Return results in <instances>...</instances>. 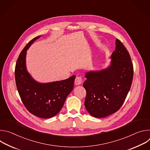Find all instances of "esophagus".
I'll return each instance as SVG.
<instances>
[{"label": "esophagus", "mask_w": 150, "mask_h": 150, "mask_svg": "<svg viewBox=\"0 0 150 150\" xmlns=\"http://www.w3.org/2000/svg\"><path fill=\"white\" fill-rule=\"evenodd\" d=\"M82 82V78L81 76H76L75 79V83L76 85H81Z\"/></svg>", "instance_id": "1"}]
</instances>
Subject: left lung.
<instances>
[{
  "instance_id": "8db88e82",
  "label": "left lung",
  "mask_w": 150,
  "mask_h": 150,
  "mask_svg": "<svg viewBox=\"0 0 150 150\" xmlns=\"http://www.w3.org/2000/svg\"><path fill=\"white\" fill-rule=\"evenodd\" d=\"M107 69L85 74V106L93 116L102 118L119 110L131 88L134 68L131 56L122 42L116 40V49Z\"/></svg>"
}]
</instances>
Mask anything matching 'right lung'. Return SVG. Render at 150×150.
I'll return each instance as SVG.
<instances>
[{"label":"right lung","mask_w":150,"mask_h":150,"mask_svg":"<svg viewBox=\"0 0 150 150\" xmlns=\"http://www.w3.org/2000/svg\"><path fill=\"white\" fill-rule=\"evenodd\" d=\"M40 36L31 40L21 52L15 66L16 88L26 109L41 118H50L61 110L69 94L74 88L75 76L60 81L40 83L27 72L25 65L27 50Z\"/></svg>","instance_id":"right-lung-1"}]
</instances>
